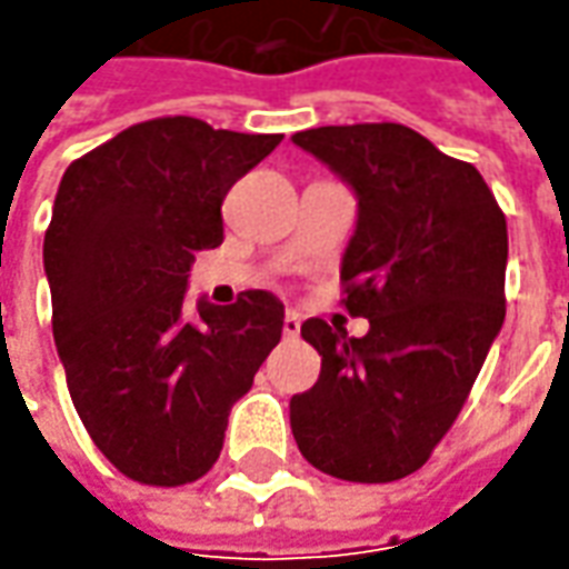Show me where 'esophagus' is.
I'll return each mask as SVG.
<instances>
[{"mask_svg": "<svg viewBox=\"0 0 569 569\" xmlns=\"http://www.w3.org/2000/svg\"><path fill=\"white\" fill-rule=\"evenodd\" d=\"M281 332H284L288 339H297V336H300V313H297V310H288V313H284Z\"/></svg>", "mask_w": 569, "mask_h": 569, "instance_id": "34e87169", "label": "esophagus"}]
</instances>
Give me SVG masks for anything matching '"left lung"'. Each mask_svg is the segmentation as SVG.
I'll list each match as a JSON object with an SVG mask.
<instances>
[{
  "label": "left lung",
  "mask_w": 569,
  "mask_h": 569,
  "mask_svg": "<svg viewBox=\"0 0 569 569\" xmlns=\"http://www.w3.org/2000/svg\"><path fill=\"white\" fill-rule=\"evenodd\" d=\"M358 199L341 256L345 307L363 339L307 319L322 355L291 399L297 449L341 481H399L427 462L469 399L503 326L507 218L481 173L399 122L291 136Z\"/></svg>",
  "instance_id": "1"
}]
</instances>
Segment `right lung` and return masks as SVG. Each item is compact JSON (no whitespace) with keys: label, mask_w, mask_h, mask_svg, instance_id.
<instances>
[{"label":"right lung","mask_w":569,"mask_h":569,"mask_svg":"<svg viewBox=\"0 0 569 569\" xmlns=\"http://www.w3.org/2000/svg\"><path fill=\"white\" fill-rule=\"evenodd\" d=\"M281 136L164 117L122 129L62 173L43 237L53 339L94 447L142 485L177 488L221 456L233 405L281 341L284 303L199 297L196 252L224 240L228 189Z\"/></svg>","instance_id":"right-lung-1"}]
</instances>
